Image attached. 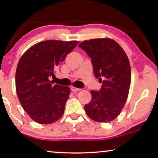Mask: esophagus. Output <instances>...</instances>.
Wrapping results in <instances>:
<instances>
[{
	"instance_id": "34e87169",
	"label": "esophagus",
	"mask_w": 158,
	"mask_h": 158,
	"mask_svg": "<svg viewBox=\"0 0 158 158\" xmlns=\"http://www.w3.org/2000/svg\"><path fill=\"white\" fill-rule=\"evenodd\" d=\"M71 90H72L73 91H78V90H81L80 88L75 87V86H71Z\"/></svg>"
}]
</instances>
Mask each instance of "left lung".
I'll list each match as a JSON object with an SVG mask.
<instances>
[{"instance_id": "obj_1", "label": "left lung", "mask_w": 158, "mask_h": 158, "mask_svg": "<svg viewBox=\"0 0 158 158\" xmlns=\"http://www.w3.org/2000/svg\"><path fill=\"white\" fill-rule=\"evenodd\" d=\"M79 47L91 58L95 76L103 81L99 91H90L91 101L84 107L86 114L95 122H111L119 115L128 97L131 84L128 57L122 47L109 38L83 41Z\"/></svg>"}]
</instances>
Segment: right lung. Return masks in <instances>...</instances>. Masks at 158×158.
I'll list each match as a JSON object with an SVG mask.
<instances>
[{"label":"right lung","instance_id":"1","mask_svg":"<svg viewBox=\"0 0 158 158\" xmlns=\"http://www.w3.org/2000/svg\"><path fill=\"white\" fill-rule=\"evenodd\" d=\"M78 41L47 40L28 49L19 60L16 72L17 96L34 122L49 124L64 114L70 88L49 80L56 68L79 44Z\"/></svg>","mask_w":158,"mask_h":158}]
</instances>
